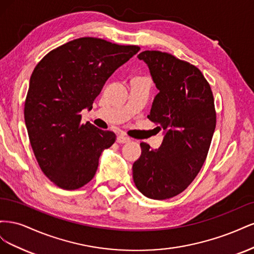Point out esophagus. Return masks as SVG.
Segmentation results:
<instances>
[{
    "instance_id": "esophagus-1",
    "label": "esophagus",
    "mask_w": 254,
    "mask_h": 254,
    "mask_svg": "<svg viewBox=\"0 0 254 254\" xmlns=\"http://www.w3.org/2000/svg\"><path fill=\"white\" fill-rule=\"evenodd\" d=\"M117 142L120 143V144H125V143L130 142V139H129L128 136L124 135V134H120V135H118V137H117Z\"/></svg>"
}]
</instances>
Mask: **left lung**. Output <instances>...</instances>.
<instances>
[{"mask_svg":"<svg viewBox=\"0 0 254 254\" xmlns=\"http://www.w3.org/2000/svg\"><path fill=\"white\" fill-rule=\"evenodd\" d=\"M137 58L159 90L147 118L159 123L164 136L158 149L140 144L132 177L144 196L164 200L186 190L201 170L216 126L214 98L202 73L187 61L159 51Z\"/></svg>","mask_w":254,"mask_h":254,"instance_id":"8db88e82","label":"left lung"}]
</instances>
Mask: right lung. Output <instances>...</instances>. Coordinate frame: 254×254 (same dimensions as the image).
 I'll use <instances>...</instances> for the list:
<instances>
[{
    "mask_svg": "<svg viewBox=\"0 0 254 254\" xmlns=\"http://www.w3.org/2000/svg\"><path fill=\"white\" fill-rule=\"evenodd\" d=\"M140 51L98 38H79L50 52L30 76L24 119L40 168L64 190H76L93 178L102 152L117 135L87 122L83 109L115 70Z\"/></svg>",
    "mask_w": 254,
    "mask_h": 254,
    "instance_id": "obj_1",
    "label": "right lung"
}]
</instances>
